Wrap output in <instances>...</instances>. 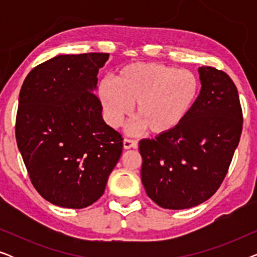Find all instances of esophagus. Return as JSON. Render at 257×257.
Masks as SVG:
<instances>
[{"label":"esophagus","mask_w":257,"mask_h":257,"mask_svg":"<svg viewBox=\"0 0 257 257\" xmlns=\"http://www.w3.org/2000/svg\"><path fill=\"white\" fill-rule=\"evenodd\" d=\"M138 147V142L137 140H132V139H124V149L125 150H130V149H137Z\"/></svg>","instance_id":"obj_1"}]
</instances>
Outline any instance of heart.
<instances>
[{
	"mask_svg": "<svg viewBox=\"0 0 257 257\" xmlns=\"http://www.w3.org/2000/svg\"><path fill=\"white\" fill-rule=\"evenodd\" d=\"M201 82L195 72L159 63H133L103 80L98 98L108 124L118 127L136 105L132 131L147 128L156 136L180 127L198 103Z\"/></svg>",
	"mask_w": 257,
	"mask_h": 257,
	"instance_id": "b5f03b06",
	"label": "heart"
}]
</instances>
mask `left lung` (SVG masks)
<instances>
[{"mask_svg": "<svg viewBox=\"0 0 257 257\" xmlns=\"http://www.w3.org/2000/svg\"><path fill=\"white\" fill-rule=\"evenodd\" d=\"M201 91L180 127L143 139L142 181L147 195L166 209H186L208 200L226 177L242 132L237 89L226 72L199 68Z\"/></svg>", "mask_w": 257, "mask_h": 257, "instance_id": "obj_1", "label": "left lung"}]
</instances>
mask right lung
I'll list each match as a JSON object with an SVG mask.
<instances>
[{"instance_id": "right-lung-1", "label": "right lung", "mask_w": 257, "mask_h": 257, "mask_svg": "<svg viewBox=\"0 0 257 257\" xmlns=\"http://www.w3.org/2000/svg\"><path fill=\"white\" fill-rule=\"evenodd\" d=\"M108 54L59 55L28 73L20 91L16 142L36 191L80 209L104 194L122 138L104 121L97 75Z\"/></svg>"}]
</instances>
